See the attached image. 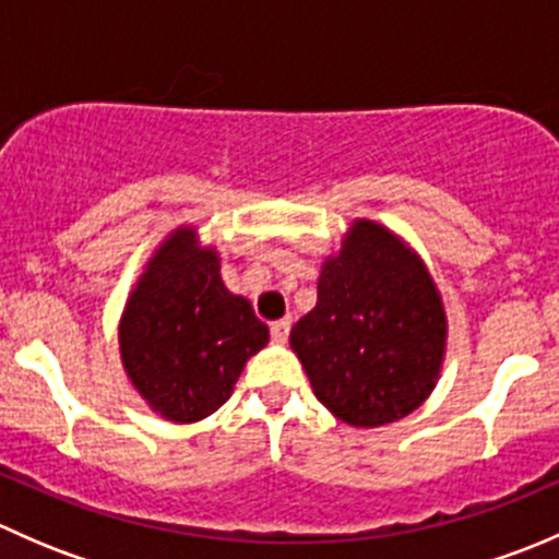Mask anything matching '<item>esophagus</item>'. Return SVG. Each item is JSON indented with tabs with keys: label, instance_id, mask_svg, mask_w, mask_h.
Masks as SVG:
<instances>
[{
	"label": "esophagus",
	"instance_id": "esophagus-1",
	"mask_svg": "<svg viewBox=\"0 0 559 559\" xmlns=\"http://www.w3.org/2000/svg\"><path fill=\"white\" fill-rule=\"evenodd\" d=\"M289 321L286 319H281V321H273V324H270V332H273V341L275 343H286V337H289Z\"/></svg>",
	"mask_w": 559,
	"mask_h": 559
}]
</instances>
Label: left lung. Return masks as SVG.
<instances>
[{
  "label": "left lung",
  "instance_id": "obj_1",
  "mask_svg": "<svg viewBox=\"0 0 559 559\" xmlns=\"http://www.w3.org/2000/svg\"><path fill=\"white\" fill-rule=\"evenodd\" d=\"M447 337V306L425 259L381 222L354 218L321 262L319 300L289 346L319 403L370 430L430 397Z\"/></svg>",
  "mask_w": 559,
  "mask_h": 559
}]
</instances>
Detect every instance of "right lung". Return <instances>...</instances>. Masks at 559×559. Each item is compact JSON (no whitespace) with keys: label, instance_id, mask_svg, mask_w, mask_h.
Returning a JSON list of instances; mask_svg holds the SVG:
<instances>
[{"label":"right lung","instance_id":"obj_1","mask_svg":"<svg viewBox=\"0 0 559 559\" xmlns=\"http://www.w3.org/2000/svg\"><path fill=\"white\" fill-rule=\"evenodd\" d=\"M267 341V324L224 286L222 257L194 224H180L154 248L118 319L129 384L175 425L216 414Z\"/></svg>","mask_w":559,"mask_h":559}]
</instances>
